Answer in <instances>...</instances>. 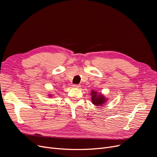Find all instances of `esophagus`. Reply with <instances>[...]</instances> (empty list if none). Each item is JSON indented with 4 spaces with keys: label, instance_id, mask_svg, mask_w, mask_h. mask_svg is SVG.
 <instances>
[{
    "label": "esophagus",
    "instance_id": "1",
    "mask_svg": "<svg viewBox=\"0 0 157 157\" xmlns=\"http://www.w3.org/2000/svg\"><path fill=\"white\" fill-rule=\"evenodd\" d=\"M73 87L79 89V88L81 87V85H73Z\"/></svg>",
    "mask_w": 157,
    "mask_h": 157
}]
</instances>
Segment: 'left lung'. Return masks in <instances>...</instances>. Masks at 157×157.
Listing matches in <instances>:
<instances>
[{"mask_svg": "<svg viewBox=\"0 0 157 157\" xmlns=\"http://www.w3.org/2000/svg\"><path fill=\"white\" fill-rule=\"evenodd\" d=\"M91 102L95 106H102L108 101V98L104 96L101 92H98L92 90L90 92Z\"/></svg>", "mask_w": 157, "mask_h": 157, "instance_id": "left-lung-1", "label": "left lung"}]
</instances>
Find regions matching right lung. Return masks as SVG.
Instances as JSON below:
<instances>
[{
  "instance_id": "obj_1",
  "label": "right lung",
  "mask_w": 157,
  "mask_h": 157,
  "mask_svg": "<svg viewBox=\"0 0 157 157\" xmlns=\"http://www.w3.org/2000/svg\"><path fill=\"white\" fill-rule=\"evenodd\" d=\"M52 96H53V95H52V94H48V96H49L50 98V97H53Z\"/></svg>"
}]
</instances>
